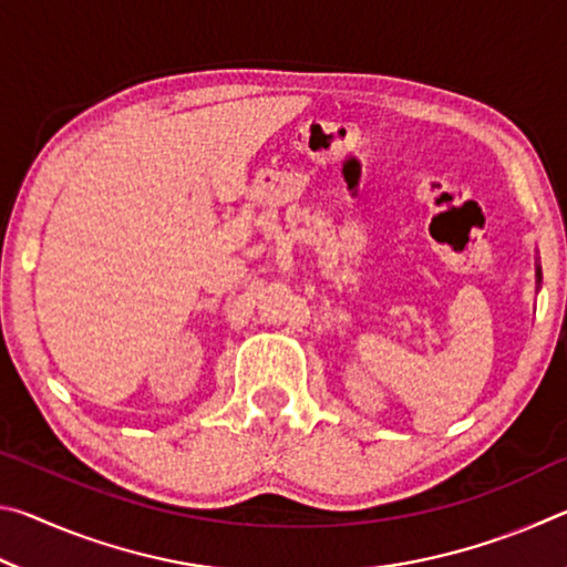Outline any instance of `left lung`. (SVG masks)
Here are the masks:
<instances>
[{
  "label": "left lung",
  "mask_w": 567,
  "mask_h": 567,
  "mask_svg": "<svg viewBox=\"0 0 567 567\" xmlns=\"http://www.w3.org/2000/svg\"><path fill=\"white\" fill-rule=\"evenodd\" d=\"M537 280H540V270H537Z\"/></svg>",
  "instance_id": "obj_1"
}]
</instances>
